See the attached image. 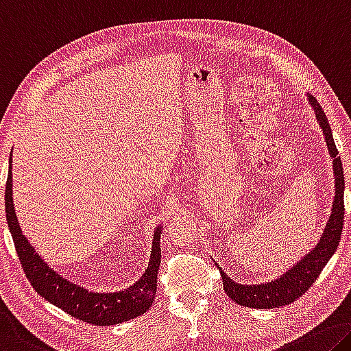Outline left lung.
Returning a JSON list of instances; mask_svg holds the SVG:
<instances>
[{"mask_svg": "<svg viewBox=\"0 0 351 351\" xmlns=\"http://www.w3.org/2000/svg\"><path fill=\"white\" fill-rule=\"evenodd\" d=\"M308 97L311 108L314 109L317 123L320 125L324 131L325 142L328 145V152L332 158V170H335V202H332L331 215L328 219V223L324 228V232L317 242L314 248H311L302 259L297 261L291 269L286 270L275 280L267 282H259V285H241L231 280L221 267L217 264L220 269L221 280H223V289L226 295H230L232 302H236L241 306L254 309H274L280 306L291 304L300 298L308 289L313 286V282L324 270V267L331 259L337 250L339 242L342 236L343 226V189H346V178H343L342 160L339 158V152L336 148L335 138H332L331 126L328 123V119L322 109V106L313 95Z\"/></svg>", "mask_w": 351, "mask_h": 351, "instance_id": "left-lung-1", "label": "left lung"}]
</instances>
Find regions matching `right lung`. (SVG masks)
<instances>
[{
  "label": "right lung",
  "mask_w": 351,
  "mask_h": 351,
  "mask_svg": "<svg viewBox=\"0 0 351 351\" xmlns=\"http://www.w3.org/2000/svg\"><path fill=\"white\" fill-rule=\"evenodd\" d=\"M12 156V154H10ZM5 220L12 234L16 254L23 267L31 286L54 306L66 314L76 317L90 325L109 326L128 322L145 314L152 308L156 297V280L160 264V234L162 226H156L149 254L148 267L134 285L119 292H92L65 280L62 275L53 270L42 256L31 245L27 237L21 232L16 219L12 197V159L9 158V173L5 182Z\"/></svg>",
  "instance_id": "obj_1"
}]
</instances>
